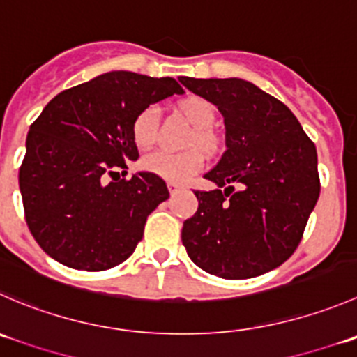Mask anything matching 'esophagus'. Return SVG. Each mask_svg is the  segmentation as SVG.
Returning a JSON list of instances; mask_svg holds the SVG:
<instances>
[{
    "mask_svg": "<svg viewBox=\"0 0 357 357\" xmlns=\"http://www.w3.org/2000/svg\"><path fill=\"white\" fill-rule=\"evenodd\" d=\"M169 192H171V195H174V193H178L179 190H181V185H176V183H169Z\"/></svg>",
    "mask_w": 357,
    "mask_h": 357,
    "instance_id": "34e87169",
    "label": "esophagus"
}]
</instances>
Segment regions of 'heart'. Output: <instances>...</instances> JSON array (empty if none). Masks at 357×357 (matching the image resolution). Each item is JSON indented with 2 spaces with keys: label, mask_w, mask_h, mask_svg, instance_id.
<instances>
[{
  "label": "heart",
  "mask_w": 357,
  "mask_h": 357,
  "mask_svg": "<svg viewBox=\"0 0 357 357\" xmlns=\"http://www.w3.org/2000/svg\"><path fill=\"white\" fill-rule=\"evenodd\" d=\"M179 109L186 116L190 123L195 127L188 139V146H199L202 150H211L214 144L213 136L207 129L214 123V106L207 99L192 96L179 102ZM158 123V108L155 105L146 106L141 109L132 120V139L139 148L150 146L157 136ZM141 169L144 172L158 176L169 183H186L202 171L204 158L199 150L181 151V153H172L167 150H157L144 155L139 162Z\"/></svg>",
  "instance_id": "obj_1"
}]
</instances>
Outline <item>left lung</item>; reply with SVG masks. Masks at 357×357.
I'll return each mask as SVG.
<instances>
[{
    "label": "left lung",
    "mask_w": 357,
    "mask_h": 357,
    "mask_svg": "<svg viewBox=\"0 0 357 357\" xmlns=\"http://www.w3.org/2000/svg\"><path fill=\"white\" fill-rule=\"evenodd\" d=\"M179 82L218 106L227 130V150L204 176L218 188L197 190L199 209L183 223L186 252L223 279L274 271L298 248L319 199L316 146L288 106L245 79Z\"/></svg>",
    "instance_id": "obj_1"
}]
</instances>
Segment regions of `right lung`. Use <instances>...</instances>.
<instances>
[{
  "instance_id": "1",
  "label": "right lung",
  "mask_w": 357,
  "mask_h": 357,
  "mask_svg": "<svg viewBox=\"0 0 357 357\" xmlns=\"http://www.w3.org/2000/svg\"><path fill=\"white\" fill-rule=\"evenodd\" d=\"M172 94H183L174 78L112 71L57 94L31 123L19 186L27 227L48 256L99 272L132 255L169 190L150 172L126 178L139 157L130 127Z\"/></svg>"
}]
</instances>
